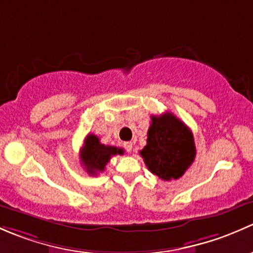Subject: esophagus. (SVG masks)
I'll list each match as a JSON object with an SVG mask.
<instances>
[{
	"mask_svg": "<svg viewBox=\"0 0 253 253\" xmlns=\"http://www.w3.org/2000/svg\"><path fill=\"white\" fill-rule=\"evenodd\" d=\"M123 146H124V148H126V150L127 151V152H131L132 146H134V145H132L131 141H127V142H124Z\"/></svg>",
	"mask_w": 253,
	"mask_h": 253,
	"instance_id": "esophagus-1",
	"label": "esophagus"
}]
</instances>
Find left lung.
I'll return each mask as SVG.
<instances>
[{"label":"left lung","instance_id":"left-lung-1","mask_svg":"<svg viewBox=\"0 0 253 253\" xmlns=\"http://www.w3.org/2000/svg\"><path fill=\"white\" fill-rule=\"evenodd\" d=\"M140 155L151 173L162 180H176L195 160L194 135L170 112L152 116L147 144L140 151Z\"/></svg>","mask_w":253,"mask_h":253}]
</instances>
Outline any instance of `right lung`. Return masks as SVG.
Masks as SVG:
<instances>
[{
    "mask_svg": "<svg viewBox=\"0 0 253 253\" xmlns=\"http://www.w3.org/2000/svg\"><path fill=\"white\" fill-rule=\"evenodd\" d=\"M80 152V161L90 175H95L98 171L105 170L106 166L112 156L123 155V148L107 146L100 142L96 135L88 134L84 140V145Z\"/></svg>",
    "mask_w": 253,
    "mask_h": 253,
    "instance_id": "obj_1",
    "label": "right lung"
}]
</instances>
